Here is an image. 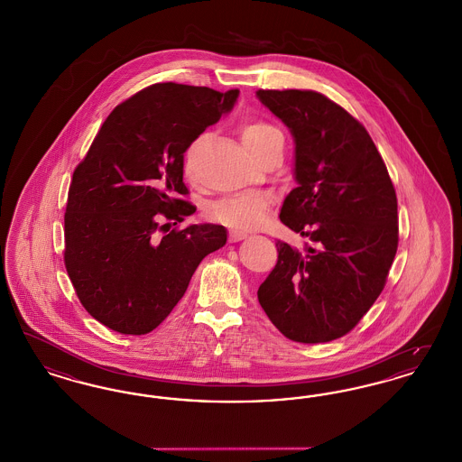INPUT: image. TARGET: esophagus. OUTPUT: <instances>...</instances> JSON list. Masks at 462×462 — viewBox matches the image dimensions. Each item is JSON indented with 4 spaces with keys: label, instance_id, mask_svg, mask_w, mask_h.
I'll return each instance as SVG.
<instances>
[{
    "label": "esophagus",
    "instance_id": "34e87169",
    "mask_svg": "<svg viewBox=\"0 0 462 462\" xmlns=\"http://www.w3.org/2000/svg\"><path fill=\"white\" fill-rule=\"evenodd\" d=\"M245 237H247V234L242 232V230H230V234H228L230 242H239L242 241V239H245Z\"/></svg>",
    "mask_w": 462,
    "mask_h": 462
}]
</instances>
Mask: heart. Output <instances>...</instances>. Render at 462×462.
<instances>
[{"label": "heart", "instance_id": "b5f03b06", "mask_svg": "<svg viewBox=\"0 0 462 462\" xmlns=\"http://www.w3.org/2000/svg\"><path fill=\"white\" fill-rule=\"evenodd\" d=\"M241 136L244 145L256 155L264 147L273 142L275 138L284 136L282 132L262 119H249L241 126ZM200 143V138L194 140L185 152V170L190 173L192 170V157ZM272 199L264 192H251V194H237L220 199L209 206L208 215L217 223H221L230 228L237 230H253L263 225L268 211H270Z\"/></svg>", "mask_w": 462, "mask_h": 462}]
</instances>
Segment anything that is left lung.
<instances>
[{"label": "left lung", "mask_w": 462, "mask_h": 462, "mask_svg": "<svg viewBox=\"0 0 462 462\" xmlns=\"http://www.w3.org/2000/svg\"><path fill=\"white\" fill-rule=\"evenodd\" d=\"M294 138V180L281 221L315 242H277L258 289L272 324L298 343H326L358 324L381 294L398 247L396 194L367 130L317 91L258 89Z\"/></svg>", "instance_id": "left-lung-1"}]
</instances>
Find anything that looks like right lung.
Here are the masks:
<instances>
[{
	"mask_svg": "<svg viewBox=\"0 0 462 462\" xmlns=\"http://www.w3.org/2000/svg\"><path fill=\"white\" fill-rule=\"evenodd\" d=\"M237 97L239 89L176 83L142 89L110 112L76 168L64 260L79 301L106 328L133 336L154 330L204 256L225 245L226 228L213 223L159 232L196 213L178 199L189 192L183 154Z\"/></svg>",
	"mask_w": 462,
	"mask_h": 462,
	"instance_id": "obj_1",
	"label": "right lung"
}]
</instances>
